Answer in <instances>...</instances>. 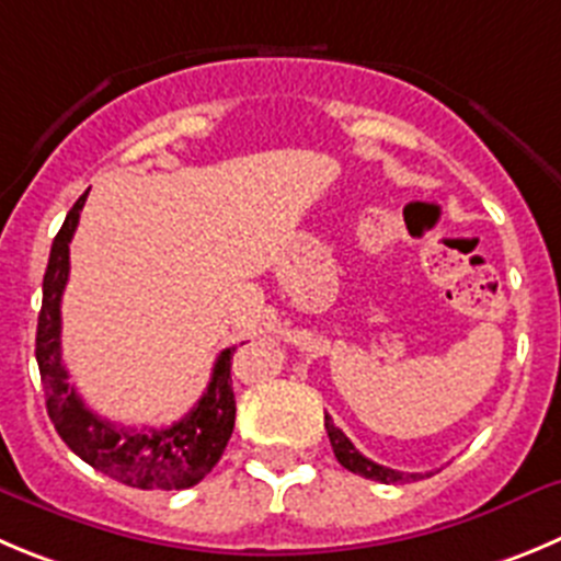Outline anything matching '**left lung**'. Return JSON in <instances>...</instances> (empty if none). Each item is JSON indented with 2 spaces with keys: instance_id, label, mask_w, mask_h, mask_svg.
<instances>
[{
  "instance_id": "obj_1",
  "label": "left lung",
  "mask_w": 561,
  "mask_h": 561,
  "mask_svg": "<svg viewBox=\"0 0 561 561\" xmlns=\"http://www.w3.org/2000/svg\"><path fill=\"white\" fill-rule=\"evenodd\" d=\"M323 426H327L329 443H332L337 462L343 465L345 470H352V473L365 476V479L370 481H381V484H404V481H417L423 476V473H401V470H392V468H385V465L370 462L368 457H363V454L354 448L352 439L345 437V434L334 426V421L329 415H323Z\"/></svg>"
}]
</instances>
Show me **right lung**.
I'll return each instance as SVG.
<instances>
[{"label": "right lung", "mask_w": 561, "mask_h": 561, "mask_svg": "<svg viewBox=\"0 0 561 561\" xmlns=\"http://www.w3.org/2000/svg\"><path fill=\"white\" fill-rule=\"evenodd\" d=\"M88 193L68 209L44 274V305L35 334V359L46 392V412L71 451L110 479L138 490H187L216 468L234 428L232 348H224L198 404L174 426L124 428L93 415L60 357V298L68 282V243L75 238Z\"/></svg>", "instance_id": "right-lung-1"}]
</instances>
